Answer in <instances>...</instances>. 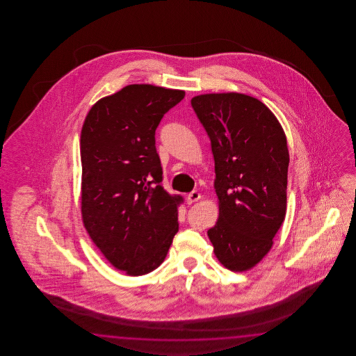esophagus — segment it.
<instances>
[{"mask_svg":"<svg viewBox=\"0 0 356 356\" xmlns=\"http://www.w3.org/2000/svg\"><path fill=\"white\" fill-rule=\"evenodd\" d=\"M201 198V195H200V192H197V191H192L191 193H188V196H187V201H188V204H193V202H196Z\"/></svg>","mask_w":356,"mask_h":356,"instance_id":"esophagus-1","label":"esophagus"}]
</instances>
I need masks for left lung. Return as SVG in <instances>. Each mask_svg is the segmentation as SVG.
I'll return each mask as SVG.
<instances>
[{
    "instance_id": "obj_1",
    "label": "left lung",
    "mask_w": 356,
    "mask_h": 356,
    "mask_svg": "<svg viewBox=\"0 0 356 356\" xmlns=\"http://www.w3.org/2000/svg\"><path fill=\"white\" fill-rule=\"evenodd\" d=\"M191 106L215 160L219 219L207 235L227 268L250 270L271 250L285 219L286 137L273 112L250 95L204 94Z\"/></svg>"
}]
</instances>
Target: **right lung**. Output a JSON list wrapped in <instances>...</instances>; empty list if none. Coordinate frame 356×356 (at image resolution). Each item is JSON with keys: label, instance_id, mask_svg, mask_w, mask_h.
<instances>
[{"label": "right lung", "instance_id": "right-lung-1", "mask_svg": "<svg viewBox=\"0 0 356 356\" xmlns=\"http://www.w3.org/2000/svg\"><path fill=\"white\" fill-rule=\"evenodd\" d=\"M184 91L129 85L91 106L81 129V213L91 241L131 276L158 268L178 232L181 195L163 187L155 129Z\"/></svg>", "mask_w": 356, "mask_h": 356}]
</instances>
